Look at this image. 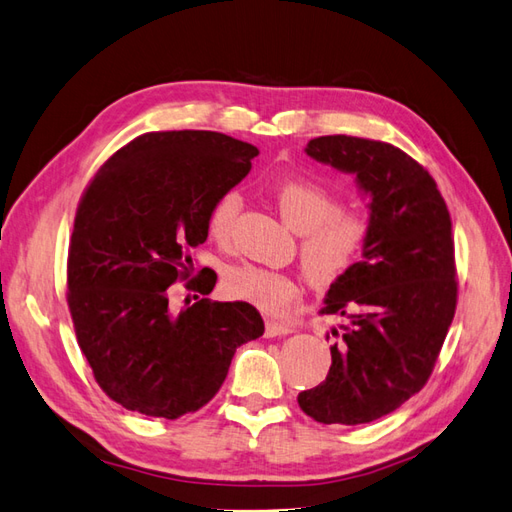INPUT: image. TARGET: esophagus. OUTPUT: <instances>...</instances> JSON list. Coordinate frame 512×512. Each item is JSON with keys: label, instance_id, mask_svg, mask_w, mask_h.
<instances>
[{"label": "esophagus", "instance_id": "obj_1", "mask_svg": "<svg viewBox=\"0 0 512 512\" xmlns=\"http://www.w3.org/2000/svg\"><path fill=\"white\" fill-rule=\"evenodd\" d=\"M294 329L290 324H283L277 320H266V337H283L290 335Z\"/></svg>", "mask_w": 512, "mask_h": 512}]
</instances>
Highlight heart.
<instances>
[{
  "label": "heart",
  "instance_id": "b5f03b06",
  "mask_svg": "<svg viewBox=\"0 0 512 512\" xmlns=\"http://www.w3.org/2000/svg\"><path fill=\"white\" fill-rule=\"evenodd\" d=\"M277 207L296 233H303L300 259L311 283L333 285L357 266L368 240V220L357 212H339V201L318 183L285 181L277 188ZM242 209V194L227 190L209 212V235L225 242ZM225 290L268 313H283L298 296L300 285L290 274L244 264L227 272Z\"/></svg>",
  "mask_w": 512,
  "mask_h": 512
}]
</instances>
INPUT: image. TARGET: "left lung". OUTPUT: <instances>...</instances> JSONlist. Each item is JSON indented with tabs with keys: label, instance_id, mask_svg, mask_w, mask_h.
<instances>
[{
	"label": "left lung",
	"instance_id": "obj_1",
	"mask_svg": "<svg viewBox=\"0 0 512 512\" xmlns=\"http://www.w3.org/2000/svg\"><path fill=\"white\" fill-rule=\"evenodd\" d=\"M305 153L355 177L368 207L361 261L326 292L342 318L331 368L298 404L320 424L359 426L393 413L422 389L456 309L450 212L437 183L393 144L320 136Z\"/></svg>",
	"mask_w": 512,
	"mask_h": 512
}]
</instances>
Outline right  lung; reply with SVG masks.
Instances as JSON below:
<instances>
[{"label": "right lung", "instance_id": "right-lung-1", "mask_svg": "<svg viewBox=\"0 0 512 512\" xmlns=\"http://www.w3.org/2000/svg\"><path fill=\"white\" fill-rule=\"evenodd\" d=\"M257 153L218 131H151L116 151L82 196L69 309L99 387L125 409L166 419L199 411L225 383L235 348L264 335L259 311L242 300L170 305L216 199ZM214 285L212 274L188 283L201 294Z\"/></svg>", "mask_w": 512, "mask_h": 512}]
</instances>
